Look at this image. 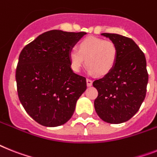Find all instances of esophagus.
I'll return each instance as SVG.
<instances>
[{"label":"esophagus","mask_w":157,"mask_h":157,"mask_svg":"<svg viewBox=\"0 0 157 157\" xmlns=\"http://www.w3.org/2000/svg\"><path fill=\"white\" fill-rule=\"evenodd\" d=\"M86 81H87V85H88L89 87L93 85V81H92V80H90V79H87Z\"/></svg>","instance_id":"esophagus-1"}]
</instances>
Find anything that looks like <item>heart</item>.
I'll return each mask as SVG.
<instances>
[{
    "label": "heart",
    "mask_w": 157,
    "mask_h": 157,
    "mask_svg": "<svg viewBox=\"0 0 157 157\" xmlns=\"http://www.w3.org/2000/svg\"><path fill=\"white\" fill-rule=\"evenodd\" d=\"M118 57V50L112 40L88 36L78 44V51L69 52V60L72 70L79 72L86 62L91 73L105 76L114 68ZM86 61H84V59Z\"/></svg>",
    "instance_id": "b5f03b06"
}]
</instances>
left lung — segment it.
Returning a JSON list of instances; mask_svg holds the SVG:
<instances>
[{"label":"left lung","mask_w":157,"mask_h":157,"mask_svg":"<svg viewBox=\"0 0 157 157\" xmlns=\"http://www.w3.org/2000/svg\"><path fill=\"white\" fill-rule=\"evenodd\" d=\"M101 35L115 43L118 57L113 71L93 83L98 91L95 110L105 122L121 124L137 113L145 98L148 81L145 56L131 38L116 33Z\"/></svg>","instance_id":"8db88e82"}]
</instances>
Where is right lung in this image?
Segmentation results:
<instances>
[{
	"label": "right lung",
	"instance_id": "right-lung-1",
	"mask_svg": "<svg viewBox=\"0 0 157 157\" xmlns=\"http://www.w3.org/2000/svg\"><path fill=\"white\" fill-rule=\"evenodd\" d=\"M86 33L51 30L24 47L16 69L19 100L38 124H64L72 117L86 78L71 68L69 52Z\"/></svg>",
	"mask_w": 157,
	"mask_h": 157
}]
</instances>
